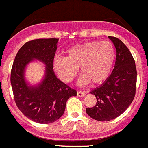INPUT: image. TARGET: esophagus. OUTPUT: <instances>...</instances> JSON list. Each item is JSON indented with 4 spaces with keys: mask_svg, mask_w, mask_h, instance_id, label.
<instances>
[{
    "mask_svg": "<svg viewBox=\"0 0 148 148\" xmlns=\"http://www.w3.org/2000/svg\"><path fill=\"white\" fill-rule=\"evenodd\" d=\"M77 94L79 97H82V96H84L86 95V92L84 91H80V90H77Z\"/></svg>",
    "mask_w": 148,
    "mask_h": 148,
    "instance_id": "obj_1",
    "label": "esophagus"
}]
</instances>
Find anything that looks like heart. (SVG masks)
<instances>
[{
	"instance_id": "1",
	"label": "heart",
	"mask_w": 148,
	"mask_h": 148,
	"mask_svg": "<svg viewBox=\"0 0 148 148\" xmlns=\"http://www.w3.org/2000/svg\"><path fill=\"white\" fill-rule=\"evenodd\" d=\"M65 58L55 57L53 68L61 80L72 81L77 75L78 68L82 75L80 85L91 82L101 84L107 79L115 60V48L108 41H89L72 45L66 49Z\"/></svg>"
}]
</instances>
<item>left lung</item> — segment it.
<instances>
[{"label": "left lung", "mask_w": 148, "mask_h": 148, "mask_svg": "<svg viewBox=\"0 0 148 148\" xmlns=\"http://www.w3.org/2000/svg\"><path fill=\"white\" fill-rule=\"evenodd\" d=\"M108 37L116 48L114 68L101 86L90 91L97 102L86 109L89 116L101 122L112 120L124 112L134 99L137 84L135 62L130 51L118 38Z\"/></svg>", "instance_id": "1"}]
</instances>
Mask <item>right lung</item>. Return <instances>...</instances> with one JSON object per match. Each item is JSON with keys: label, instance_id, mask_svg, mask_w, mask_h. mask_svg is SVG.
<instances>
[{"label": "right lung", "instance_id": "obj_1", "mask_svg": "<svg viewBox=\"0 0 148 148\" xmlns=\"http://www.w3.org/2000/svg\"><path fill=\"white\" fill-rule=\"evenodd\" d=\"M58 39H38L25 43L17 52L11 73L14 101L19 110L31 120L50 124L62 116L68 99L77 91L57 77L53 60ZM34 59L45 63L43 80L35 86H29L24 78L26 65Z\"/></svg>", "mask_w": 148, "mask_h": 148}]
</instances>
